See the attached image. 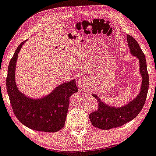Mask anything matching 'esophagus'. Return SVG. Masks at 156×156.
<instances>
[{"mask_svg":"<svg viewBox=\"0 0 156 156\" xmlns=\"http://www.w3.org/2000/svg\"><path fill=\"white\" fill-rule=\"evenodd\" d=\"M79 86L81 88V89H84L85 87H86V83H85V81H83V80L79 81Z\"/></svg>","mask_w":156,"mask_h":156,"instance_id":"34e87169","label":"esophagus"}]
</instances>
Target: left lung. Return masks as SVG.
<instances>
[{"mask_svg": "<svg viewBox=\"0 0 156 156\" xmlns=\"http://www.w3.org/2000/svg\"><path fill=\"white\" fill-rule=\"evenodd\" d=\"M127 40L131 54L139 60L140 73L143 78L140 92L136 98L122 107H111L105 104L96 94H92L98 100V109L91 113L89 118L94 126L102 130H109L126 124L139 115L145 103L149 89V75L145 54L134 38L127 34Z\"/></svg>", "mask_w": 156, "mask_h": 156, "instance_id": "1", "label": "left lung"}]
</instances>
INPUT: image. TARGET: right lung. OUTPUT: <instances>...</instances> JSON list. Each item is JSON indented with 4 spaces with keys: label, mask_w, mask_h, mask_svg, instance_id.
Segmentation results:
<instances>
[{
    "label": "right lung",
    "mask_w": 156,
    "mask_h": 156,
    "mask_svg": "<svg viewBox=\"0 0 156 156\" xmlns=\"http://www.w3.org/2000/svg\"><path fill=\"white\" fill-rule=\"evenodd\" d=\"M17 47L8 66L7 90L15 115L26 127L32 130L55 133L65 124L69 109V98L77 92L75 80L62 83L50 94L41 99H32L17 89L15 72L18 54L23 44Z\"/></svg>",
    "instance_id": "obj_1"
}]
</instances>
